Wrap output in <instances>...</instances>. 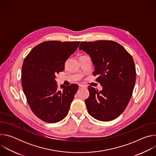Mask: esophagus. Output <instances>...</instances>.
Returning <instances> with one entry per match:
<instances>
[{"mask_svg":"<svg viewBox=\"0 0 156 156\" xmlns=\"http://www.w3.org/2000/svg\"><path fill=\"white\" fill-rule=\"evenodd\" d=\"M79 87H82V88H85V87H86V86H85L84 84H79Z\"/></svg>","mask_w":156,"mask_h":156,"instance_id":"1","label":"esophagus"}]
</instances>
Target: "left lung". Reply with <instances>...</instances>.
Masks as SVG:
<instances>
[{
	"mask_svg": "<svg viewBox=\"0 0 156 156\" xmlns=\"http://www.w3.org/2000/svg\"><path fill=\"white\" fill-rule=\"evenodd\" d=\"M79 49L91 58L94 75L103 87L99 91L89 86L90 96L85 100L87 112L102 122L120 115L132 96L136 80L135 65L131 55L112 41L81 42Z\"/></svg>",
	"mask_w": 156,
	"mask_h": 156,
	"instance_id": "left-lung-1",
	"label": "left lung"
}]
</instances>
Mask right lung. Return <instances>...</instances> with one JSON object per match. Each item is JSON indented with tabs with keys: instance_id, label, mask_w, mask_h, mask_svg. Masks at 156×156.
Listing matches in <instances>:
<instances>
[{
	"instance_id": "add662e5",
	"label": "right lung",
	"mask_w": 156,
	"mask_h": 156,
	"mask_svg": "<svg viewBox=\"0 0 156 156\" xmlns=\"http://www.w3.org/2000/svg\"><path fill=\"white\" fill-rule=\"evenodd\" d=\"M80 42L46 41L35 46L24 60L21 83L33 112L41 120L56 123L69 110L78 86L60 85L57 89V73L63 71L65 63L78 49Z\"/></svg>"
}]
</instances>
